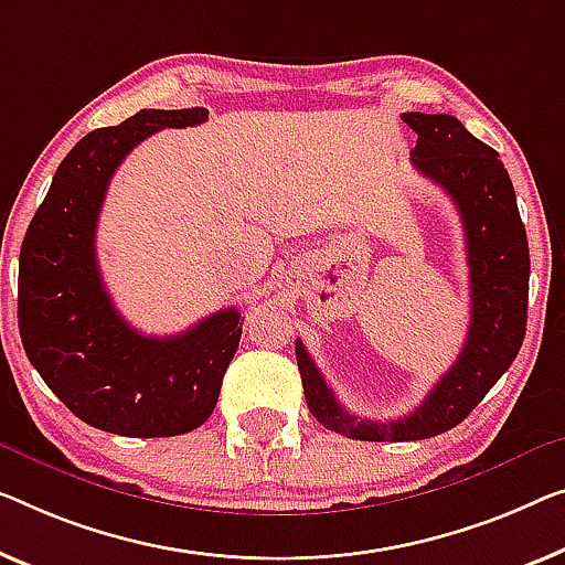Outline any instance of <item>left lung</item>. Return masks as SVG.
Here are the masks:
<instances>
[{
    "mask_svg": "<svg viewBox=\"0 0 565 565\" xmlns=\"http://www.w3.org/2000/svg\"><path fill=\"white\" fill-rule=\"evenodd\" d=\"M418 141L416 170L454 200L467 238L471 319L457 363L416 411L395 420L352 416L337 403L301 340L297 363L305 398L319 424L358 441L431 439L461 424L518 358L525 340L530 254L510 174L492 147L446 114H403Z\"/></svg>",
    "mask_w": 565,
    "mask_h": 565,
    "instance_id": "left-lung-1",
    "label": "left lung"
}]
</instances>
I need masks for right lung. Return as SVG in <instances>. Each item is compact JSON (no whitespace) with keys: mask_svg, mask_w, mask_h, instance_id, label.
I'll return each instance as SVG.
<instances>
[{"mask_svg":"<svg viewBox=\"0 0 565 565\" xmlns=\"http://www.w3.org/2000/svg\"><path fill=\"white\" fill-rule=\"evenodd\" d=\"M207 108H145L83 137L57 167L20 250L22 348L47 388L88 426L119 436H180L205 424L241 342V315L221 309L172 337L126 324L104 289L96 225L124 157L159 129Z\"/></svg>","mask_w":565,"mask_h":565,"instance_id":"1","label":"right lung"}]
</instances>
